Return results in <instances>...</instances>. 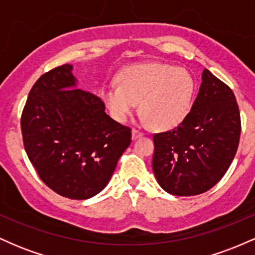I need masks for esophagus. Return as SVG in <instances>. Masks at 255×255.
Masks as SVG:
<instances>
[{
  "mask_svg": "<svg viewBox=\"0 0 255 255\" xmlns=\"http://www.w3.org/2000/svg\"><path fill=\"white\" fill-rule=\"evenodd\" d=\"M142 135H144V134H142L141 131H139L136 129H131V139H133V140H136L137 137H140Z\"/></svg>",
  "mask_w": 255,
  "mask_h": 255,
  "instance_id": "esophagus-1",
  "label": "esophagus"
}]
</instances>
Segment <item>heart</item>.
<instances>
[{"label": "heart", "mask_w": 255, "mask_h": 255, "mask_svg": "<svg viewBox=\"0 0 255 255\" xmlns=\"http://www.w3.org/2000/svg\"><path fill=\"white\" fill-rule=\"evenodd\" d=\"M118 86H105L99 97L115 121L125 124L139 103L142 121L158 130L180 126L191 113L197 83L187 69L151 62L131 64L116 77Z\"/></svg>", "instance_id": "obj_1"}]
</instances>
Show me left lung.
I'll return each mask as SVG.
<instances>
[{"instance_id": "obj_1", "label": "left lung", "mask_w": 255, "mask_h": 255, "mask_svg": "<svg viewBox=\"0 0 255 255\" xmlns=\"http://www.w3.org/2000/svg\"><path fill=\"white\" fill-rule=\"evenodd\" d=\"M187 119L153 135L152 169L169 194L191 197L209 191L224 176L238 151L241 121L230 87L204 69Z\"/></svg>"}]
</instances>
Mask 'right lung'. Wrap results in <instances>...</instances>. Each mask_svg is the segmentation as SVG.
Wrapping results in <instances>:
<instances>
[{
    "label": "right lung",
    "instance_id": "obj_1",
    "mask_svg": "<svg viewBox=\"0 0 255 255\" xmlns=\"http://www.w3.org/2000/svg\"><path fill=\"white\" fill-rule=\"evenodd\" d=\"M21 131L40 180L75 200L103 191L131 136L129 128L107 115L101 99L78 89L72 64L36 81L22 111Z\"/></svg>",
    "mask_w": 255,
    "mask_h": 255
}]
</instances>
